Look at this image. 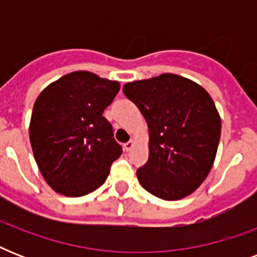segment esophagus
<instances>
[{
  "mask_svg": "<svg viewBox=\"0 0 257 257\" xmlns=\"http://www.w3.org/2000/svg\"><path fill=\"white\" fill-rule=\"evenodd\" d=\"M133 147H135V141L131 140V141H128V143H126V144L124 145V149H125V151H131V149H132Z\"/></svg>",
  "mask_w": 257,
  "mask_h": 257,
  "instance_id": "1",
  "label": "esophagus"
}]
</instances>
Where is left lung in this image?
Listing matches in <instances>:
<instances>
[{
	"label": "left lung",
	"instance_id": "1",
	"mask_svg": "<svg viewBox=\"0 0 257 257\" xmlns=\"http://www.w3.org/2000/svg\"><path fill=\"white\" fill-rule=\"evenodd\" d=\"M122 92L148 125L149 157L137 169L141 187L168 201L193 193L213 167L221 133L209 93L172 73L128 82Z\"/></svg>",
	"mask_w": 257,
	"mask_h": 257
}]
</instances>
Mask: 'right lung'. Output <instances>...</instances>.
<instances>
[{
	"instance_id": "1",
	"label": "right lung",
	"mask_w": 257,
	"mask_h": 257,
	"mask_svg": "<svg viewBox=\"0 0 257 257\" xmlns=\"http://www.w3.org/2000/svg\"><path fill=\"white\" fill-rule=\"evenodd\" d=\"M118 90V81L77 70L38 94L30 117V145L54 192L80 197L105 183L110 165L122 153L102 116Z\"/></svg>"
}]
</instances>
